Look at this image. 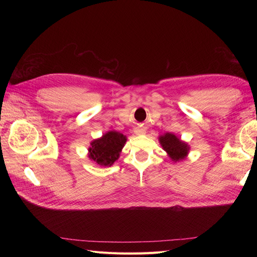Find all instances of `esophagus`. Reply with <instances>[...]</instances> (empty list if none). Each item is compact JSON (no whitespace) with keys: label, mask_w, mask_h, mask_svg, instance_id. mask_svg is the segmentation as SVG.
Returning <instances> with one entry per match:
<instances>
[{"label":"esophagus","mask_w":257,"mask_h":257,"mask_svg":"<svg viewBox=\"0 0 257 257\" xmlns=\"http://www.w3.org/2000/svg\"><path fill=\"white\" fill-rule=\"evenodd\" d=\"M134 132H135L136 135H144V134H146V130H145V128H142V127L135 128Z\"/></svg>","instance_id":"1"}]
</instances>
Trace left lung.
Segmentation results:
<instances>
[{
  "mask_svg": "<svg viewBox=\"0 0 257 257\" xmlns=\"http://www.w3.org/2000/svg\"><path fill=\"white\" fill-rule=\"evenodd\" d=\"M160 143L168 155L173 161L177 162L183 160L189 152V146L181 142L180 139L176 137L174 134L166 133L160 136Z\"/></svg>",
  "mask_w": 257,
  "mask_h": 257,
  "instance_id": "8db88e82",
  "label": "left lung"
}]
</instances>
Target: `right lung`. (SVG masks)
<instances>
[{
    "instance_id": "right-lung-1",
    "label": "right lung",
    "mask_w": 257,
    "mask_h": 257,
    "mask_svg": "<svg viewBox=\"0 0 257 257\" xmlns=\"http://www.w3.org/2000/svg\"><path fill=\"white\" fill-rule=\"evenodd\" d=\"M126 137L118 132H108L102 138L91 143L89 158L100 166H111L118 160Z\"/></svg>"
}]
</instances>
